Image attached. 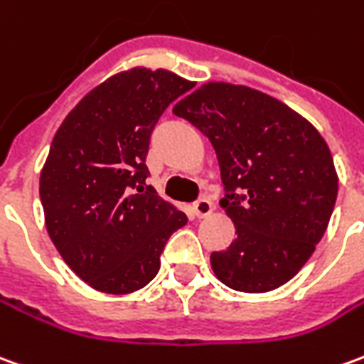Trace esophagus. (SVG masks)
I'll return each mask as SVG.
<instances>
[{
	"label": "esophagus",
	"instance_id": "obj_1",
	"mask_svg": "<svg viewBox=\"0 0 364 364\" xmlns=\"http://www.w3.org/2000/svg\"><path fill=\"white\" fill-rule=\"evenodd\" d=\"M213 213V203L208 199H200L193 205V215L197 218H205Z\"/></svg>",
	"mask_w": 364,
	"mask_h": 364
}]
</instances>
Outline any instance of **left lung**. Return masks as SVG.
Instances as JSON below:
<instances>
[{
  "label": "left lung",
  "instance_id": "8db88e82",
  "mask_svg": "<svg viewBox=\"0 0 364 364\" xmlns=\"http://www.w3.org/2000/svg\"><path fill=\"white\" fill-rule=\"evenodd\" d=\"M217 151L236 238L210 254L225 286L262 294L296 276L329 225L339 179L321 134L289 106L242 85L207 82L173 106Z\"/></svg>",
  "mask_w": 364,
  "mask_h": 364
}]
</instances>
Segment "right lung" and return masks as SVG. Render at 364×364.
I'll use <instances>...</instances> for the list:
<instances>
[{
  "mask_svg": "<svg viewBox=\"0 0 364 364\" xmlns=\"http://www.w3.org/2000/svg\"><path fill=\"white\" fill-rule=\"evenodd\" d=\"M193 82L136 67L92 88L57 129L39 195L50 240L68 268L104 294H132L159 272L185 213L146 185L149 138Z\"/></svg>",
  "mask_w": 364,
  "mask_h": 364,
  "instance_id": "obj_1",
  "label": "right lung"
}]
</instances>
